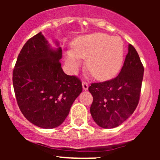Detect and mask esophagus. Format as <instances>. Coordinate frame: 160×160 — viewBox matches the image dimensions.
Wrapping results in <instances>:
<instances>
[{"label":"esophagus","instance_id":"obj_1","mask_svg":"<svg viewBox=\"0 0 160 160\" xmlns=\"http://www.w3.org/2000/svg\"><path fill=\"white\" fill-rule=\"evenodd\" d=\"M82 87H83V89H84V90H87V89H88V83H87V82H85V81H83L82 82Z\"/></svg>","mask_w":160,"mask_h":160}]
</instances>
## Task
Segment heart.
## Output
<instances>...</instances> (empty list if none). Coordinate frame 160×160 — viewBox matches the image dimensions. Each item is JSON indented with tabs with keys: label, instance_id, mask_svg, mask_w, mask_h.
<instances>
[{
	"label": "heart",
	"instance_id": "1",
	"mask_svg": "<svg viewBox=\"0 0 160 160\" xmlns=\"http://www.w3.org/2000/svg\"><path fill=\"white\" fill-rule=\"evenodd\" d=\"M79 59L87 60V68L94 78L106 81L114 77L121 69L124 59V43L119 36L98 32L78 37L67 53L66 60L73 70Z\"/></svg>",
	"mask_w": 160,
	"mask_h": 160
}]
</instances>
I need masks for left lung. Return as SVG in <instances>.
<instances>
[{"mask_svg": "<svg viewBox=\"0 0 160 160\" xmlns=\"http://www.w3.org/2000/svg\"><path fill=\"white\" fill-rule=\"evenodd\" d=\"M143 72L138 54L130 44L119 75L106 82L92 83L89 87L93 97L90 113L98 125L117 128L132 114L140 100Z\"/></svg>", "mask_w": 160, "mask_h": 160, "instance_id": "1", "label": "left lung"}]
</instances>
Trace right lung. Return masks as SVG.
<instances>
[{
  "mask_svg": "<svg viewBox=\"0 0 160 160\" xmlns=\"http://www.w3.org/2000/svg\"><path fill=\"white\" fill-rule=\"evenodd\" d=\"M61 58V48H50L39 32L23 46L13 71L19 108L28 121L39 128L60 125L82 92L79 78L63 72Z\"/></svg>",
  "mask_w": 160,
  "mask_h": 160,
  "instance_id": "add662e5",
  "label": "right lung"
}]
</instances>
